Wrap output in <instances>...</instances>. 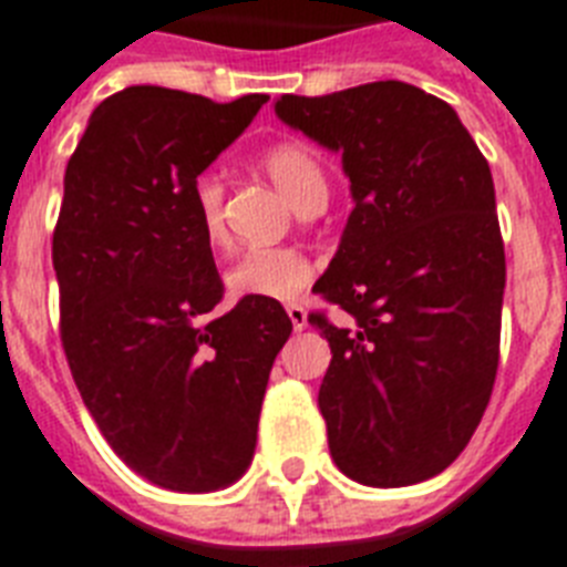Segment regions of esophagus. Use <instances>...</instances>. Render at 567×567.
<instances>
[{"label": "esophagus", "mask_w": 567, "mask_h": 567, "mask_svg": "<svg viewBox=\"0 0 567 567\" xmlns=\"http://www.w3.org/2000/svg\"><path fill=\"white\" fill-rule=\"evenodd\" d=\"M287 316H289V321H292V328H296V330L307 328V310L301 305H289Z\"/></svg>", "instance_id": "1"}]
</instances>
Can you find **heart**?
<instances>
[{
  "instance_id": "heart-1",
  "label": "heart",
  "mask_w": 567,
  "mask_h": 567,
  "mask_svg": "<svg viewBox=\"0 0 567 567\" xmlns=\"http://www.w3.org/2000/svg\"><path fill=\"white\" fill-rule=\"evenodd\" d=\"M262 169L292 202L296 210L328 198V172L321 157L301 140H280L262 152ZM198 228L207 246L225 243L221 202L225 187L219 175L205 172L189 189ZM312 280V262L296 248H248L225 271L228 296L237 301H296Z\"/></svg>"
}]
</instances>
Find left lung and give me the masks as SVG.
<instances>
[{"label": "left lung", "instance_id": "left-lung-1", "mask_svg": "<svg viewBox=\"0 0 567 567\" xmlns=\"http://www.w3.org/2000/svg\"><path fill=\"white\" fill-rule=\"evenodd\" d=\"M275 113L342 155L354 210L316 292L351 316L319 410L333 463L362 486L442 474L495 386L506 257L495 184L456 111L404 81L280 96Z\"/></svg>", "mask_w": 567, "mask_h": 567}]
</instances>
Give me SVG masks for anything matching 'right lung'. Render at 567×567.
Returning a JSON list of instances; mask_svg holds the SVG:
<instances>
[{"instance_id":"obj_1","label":"right lung","mask_w":567,"mask_h":567,"mask_svg":"<svg viewBox=\"0 0 567 567\" xmlns=\"http://www.w3.org/2000/svg\"><path fill=\"white\" fill-rule=\"evenodd\" d=\"M266 99L125 87L90 113L63 175L52 262L72 378L122 463L172 492L246 474L271 362L292 333L278 301L207 321L221 280L189 198Z\"/></svg>"}]
</instances>
